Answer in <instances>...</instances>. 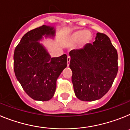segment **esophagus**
<instances>
[{
    "label": "esophagus",
    "mask_w": 130,
    "mask_h": 130,
    "mask_svg": "<svg viewBox=\"0 0 130 130\" xmlns=\"http://www.w3.org/2000/svg\"><path fill=\"white\" fill-rule=\"evenodd\" d=\"M70 61H71V57L70 56H68L67 57V65H69V63H70Z\"/></svg>",
    "instance_id": "obj_1"
}]
</instances>
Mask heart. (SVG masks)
Instances as JSON below:
<instances>
[{
    "instance_id": "heart-1",
    "label": "heart",
    "mask_w": 130,
    "mask_h": 130,
    "mask_svg": "<svg viewBox=\"0 0 130 130\" xmlns=\"http://www.w3.org/2000/svg\"><path fill=\"white\" fill-rule=\"evenodd\" d=\"M92 38V34L87 31H78L71 36L69 39V43L73 44L82 40V43L87 44L91 40Z\"/></svg>"
}]
</instances>
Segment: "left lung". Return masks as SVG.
<instances>
[{
	"mask_svg": "<svg viewBox=\"0 0 130 130\" xmlns=\"http://www.w3.org/2000/svg\"><path fill=\"white\" fill-rule=\"evenodd\" d=\"M69 67L74 93L81 101L101 99L111 88L118 73V54L110 38L98 32L93 44L73 50Z\"/></svg>",
	"mask_w": 130,
	"mask_h": 130,
	"instance_id": "1",
	"label": "left lung"
}]
</instances>
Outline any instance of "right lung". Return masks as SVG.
I'll use <instances>...</instances> for the list:
<instances>
[{
  "label": "right lung",
  "mask_w": 130,
  "mask_h": 130,
  "mask_svg": "<svg viewBox=\"0 0 130 130\" xmlns=\"http://www.w3.org/2000/svg\"><path fill=\"white\" fill-rule=\"evenodd\" d=\"M56 35L54 27L42 25L29 31L21 38L13 54L16 78L26 93L36 101H49L54 95L56 81L67 65L63 54L52 57L40 41Z\"/></svg>",
  "instance_id": "obj_1"
}]
</instances>
